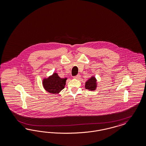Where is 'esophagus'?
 Instances as JSON below:
<instances>
[{
	"mask_svg": "<svg viewBox=\"0 0 146 146\" xmlns=\"http://www.w3.org/2000/svg\"><path fill=\"white\" fill-rule=\"evenodd\" d=\"M80 77H81V76H80V74H78V75H77L76 76H74V78H76V79H79V78H80Z\"/></svg>",
	"mask_w": 146,
	"mask_h": 146,
	"instance_id": "34e87169",
	"label": "esophagus"
}]
</instances>
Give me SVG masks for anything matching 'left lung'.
I'll list each match as a JSON object with an SVG mask.
<instances>
[{
    "label": "left lung",
    "instance_id": "left-lung-1",
    "mask_svg": "<svg viewBox=\"0 0 146 146\" xmlns=\"http://www.w3.org/2000/svg\"><path fill=\"white\" fill-rule=\"evenodd\" d=\"M86 89H89L90 90H93L96 88V80L95 77H92L86 82L85 85Z\"/></svg>",
    "mask_w": 146,
    "mask_h": 146
}]
</instances>
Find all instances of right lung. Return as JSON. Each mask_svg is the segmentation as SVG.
Returning <instances> with one entry per match:
<instances>
[{
  "instance_id": "1",
  "label": "right lung",
  "mask_w": 146,
  "mask_h": 146,
  "mask_svg": "<svg viewBox=\"0 0 146 146\" xmlns=\"http://www.w3.org/2000/svg\"><path fill=\"white\" fill-rule=\"evenodd\" d=\"M66 78H61L54 73L48 79L43 81V85L44 89L47 92L56 94L60 92L64 88Z\"/></svg>"
}]
</instances>
